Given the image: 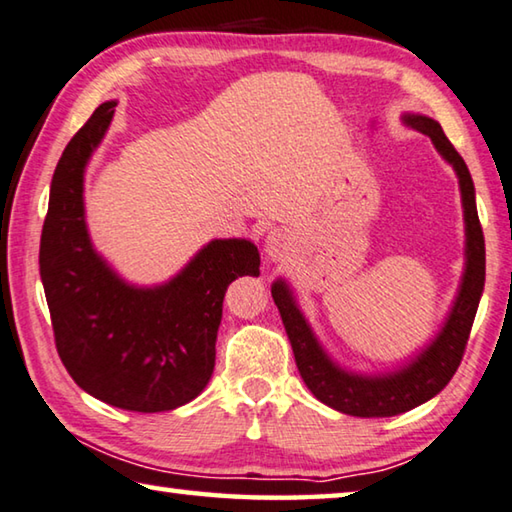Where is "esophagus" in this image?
I'll use <instances>...</instances> for the list:
<instances>
[{
    "label": "esophagus",
    "mask_w": 512,
    "mask_h": 512,
    "mask_svg": "<svg viewBox=\"0 0 512 512\" xmlns=\"http://www.w3.org/2000/svg\"><path fill=\"white\" fill-rule=\"evenodd\" d=\"M295 247V238H292V233L286 229H274L267 233L265 238V254L270 261H286L288 254Z\"/></svg>",
    "instance_id": "obj_1"
}]
</instances>
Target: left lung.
Listing matches in <instances>:
<instances>
[{"label": "left lung", "mask_w": 512, "mask_h": 512, "mask_svg": "<svg viewBox=\"0 0 512 512\" xmlns=\"http://www.w3.org/2000/svg\"><path fill=\"white\" fill-rule=\"evenodd\" d=\"M401 120L406 127L429 136L438 154L454 167L460 186V201H463L465 272L447 320L435 333V338L420 354L392 372L358 374L345 370L326 354L322 342L317 340L311 324L301 313L295 292L290 290L286 279H276L272 283L274 304L279 308L283 326H286L301 379L322 404L354 417H392L438 395L463 360V351L485 286V240L479 213H476L474 181L469 177L463 156L456 152L433 117L406 113Z\"/></svg>", "instance_id": "left-lung-1"}]
</instances>
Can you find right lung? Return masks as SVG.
Masks as SVG:
<instances>
[{"mask_svg": "<svg viewBox=\"0 0 512 512\" xmlns=\"http://www.w3.org/2000/svg\"><path fill=\"white\" fill-rule=\"evenodd\" d=\"M104 102L58 161L40 238V279L56 349L74 383L104 404L136 413L174 410L211 381L222 301L231 281L258 274L245 238L211 240L161 286L124 281L92 245L83 174L111 127Z\"/></svg>", "mask_w": 512, "mask_h": 512, "instance_id": "1", "label": "right lung"}]
</instances>
